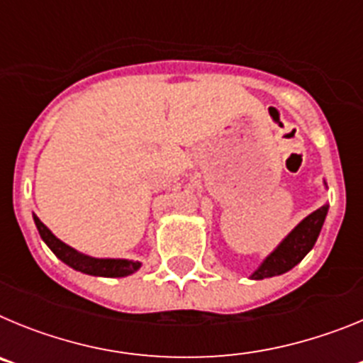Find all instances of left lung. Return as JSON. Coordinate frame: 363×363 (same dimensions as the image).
<instances>
[{"mask_svg":"<svg viewBox=\"0 0 363 363\" xmlns=\"http://www.w3.org/2000/svg\"><path fill=\"white\" fill-rule=\"evenodd\" d=\"M323 185L327 187L325 179H323ZM327 211H329V205L323 203L320 209H316L314 213H311L309 216L303 218V220H301L300 223H298V225L278 243L277 249H274L271 255L265 256L264 262L258 265V269H256L249 278H251V280H264V278L280 277L284 272L296 267L301 259L306 258L307 252L313 249L316 240H318L320 230H322L323 221H325Z\"/></svg>","mask_w":363,"mask_h":363,"instance_id":"1","label":"left lung"}]
</instances>
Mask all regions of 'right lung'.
Segmentation results:
<instances>
[{
	"instance_id": "1",
	"label": "right lung",
	"mask_w": 363,
	"mask_h": 363,
	"mask_svg": "<svg viewBox=\"0 0 363 363\" xmlns=\"http://www.w3.org/2000/svg\"><path fill=\"white\" fill-rule=\"evenodd\" d=\"M32 218H34V223H36L41 240L47 243V247H49L57 258L62 259L63 264L72 267L74 271H79L83 274H91V277L123 278L129 277V274H134V272L140 271V267H142V262H134V259L94 258V256L83 255V252L76 251L74 247L67 245L65 242L56 238L52 230L45 225L36 214H32Z\"/></svg>"
}]
</instances>
